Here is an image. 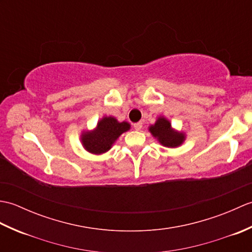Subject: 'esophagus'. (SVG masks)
Wrapping results in <instances>:
<instances>
[{"mask_svg":"<svg viewBox=\"0 0 252 252\" xmlns=\"http://www.w3.org/2000/svg\"><path fill=\"white\" fill-rule=\"evenodd\" d=\"M134 129L136 130V131H140L142 127H143V123L142 122H137V123H134Z\"/></svg>","mask_w":252,"mask_h":252,"instance_id":"obj_1","label":"esophagus"}]
</instances>
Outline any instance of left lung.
I'll list each match as a JSON object with an SVG mask.
<instances>
[{
    "label": "left lung",
    "instance_id": "1",
    "mask_svg": "<svg viewBox=\"0 0 252 252\" xmlns=\"http://www.w3.org/2000/svg\"><path fill=\"white\" fill-rule=\"evenodd\" d=\"M148 131L160 145L168 148L180 147L186 140V133L173 129L170 120L164 116L157 117L156 122L148 126Z\"/></svg>",
    "mask_w": 252,
    "mask_h": 252
}]
</instances>
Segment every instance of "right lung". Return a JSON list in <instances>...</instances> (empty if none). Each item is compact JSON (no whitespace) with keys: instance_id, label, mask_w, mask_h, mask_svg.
<instances>
[{"instance_id":"right-lung-1","label":"right lung","mask_w":252,"mask_h":252,"mask_svg":"<svg viewBox=\"0 0 252 252\" xmlns=\"http://www.w3.org/2000/svg\"><path fill=\"white\" fill-rule=\"evenodd\" d=\"M131 125L126 121H118L116 117L103 116L93 130H83L80 141L90 154L103 155L110 151L122 133L129 131Z\"/></svg>"}]
</instances>
